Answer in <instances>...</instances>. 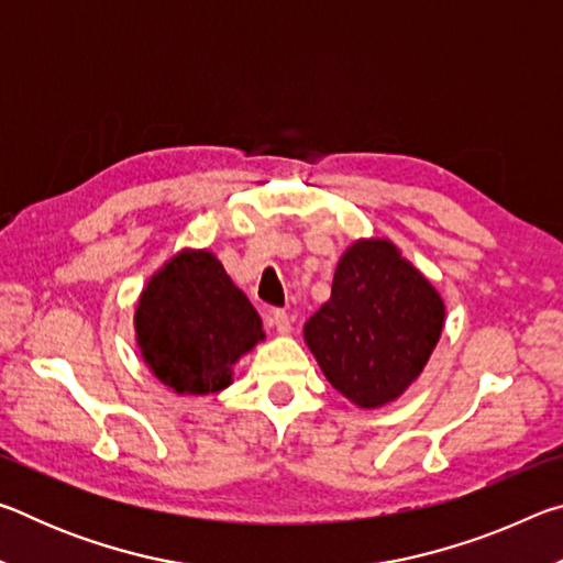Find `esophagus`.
<instances>
[{
    "label": "esophagus",
    "mask_w": 563,
    "mask_h": 563,
    "mask_svg": "<svg viewBox=\"0 0 563 563\" xmlns=\"http://www.w3.org/2000/svg\"><path fill=\"white\" fill-rule=\"evenodd\" d=\"M271 325L280 332V335H288L290 332V318L285 310H273L271 312Z\"/></svg>",
    "instance_id": "obj_1"
}]
</instances>
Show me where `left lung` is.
<instances>
[{
	"instance_id": "8db88e82",
	"label": "left lung",
	"mask_w": 563,
	"mask_h": 563,
	"mask_svg": "<svg viewBox=\"0 0 563 563\" xmlns=\"http://www.w3.org/2000/svg\"><path fill=\"white\" fill-rule=\"evenodd\" d=\"M444 316L442 295L393 241L360 238L342 253L330 300L302 335L342 397L377 409L422 375Z\"/></svg>"
}]
</instances>
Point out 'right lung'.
<instances>
[{
  "instance_id": "add662e5",
  "label": "right lung",
  "mask_w": 563,
  "mask_h": 563,
  "mask_svg": "<svg viewBox=\"0 0 563 563\" xmlns=\"http://www.w3.org/2000/svg\"><path fill=\"white\" fill-rule=\"evenodd\" d=\"M133 328L151 373L190 397L225 389L235 362L265 340L258 310L206 247H184L151 275Z\"/></svg>"
}]
</instances>
